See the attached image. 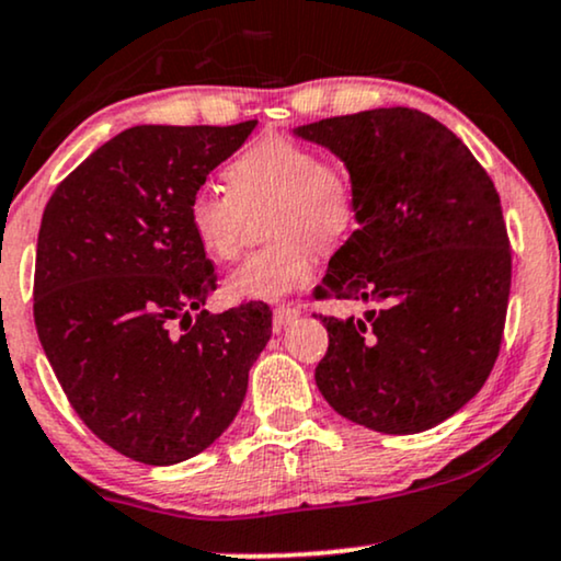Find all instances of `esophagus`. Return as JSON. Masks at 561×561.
I'll list each match as a JSON object with an SVG mask.
<instances>
[{
	"label": "esophagus",
	"instance_id": "esophagus-1",
	"mask_svg": "<svg viewBox=\"0 0 561 561\" xmlns=\"http://www.w3.org/2000/svg\"><path fill=\"white\" fill-rule=\"evenodd\" d=\"M297 316H300V308H295V305H276V308H274V331H282L285 325L293 323Z\"/></svg>",
	"mask_w": 561,
	"mask_h": 561
}]
</instances>
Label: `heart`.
Masks as SVG:
<instances>
[{"instance_id": "obj_1", "label": "heart", "mask_w": 561, "mask_h": 561, "mask_svg": "<svg viewBox=\"0 0 561 561\" xmlns=\"http://www.w3.org/2000/svg\"><path fill=\"white\" fill-rule=\"evenodd\" d=\"M225 181L230 191L202 186L186 207L191 236L209 259H236L248 211L272 207L264 219L272 243L245 256L225 282L232 300L274 302L305 287L318 268L316 245L336 248L357 225L350 170L293 137L251 141L228 162Z\"/></svg>"}]
</instances>
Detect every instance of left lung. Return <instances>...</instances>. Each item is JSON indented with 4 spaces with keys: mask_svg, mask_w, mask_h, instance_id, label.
Here are the masks:
<instances>
[{
    "mask_svg": "<svg viewBox=\"0 0 561 561\" xmlns=\"http://www.w3.org/2000/svg\"><path fill=\"white\" fill-rule=\"evenodd\" d=\"M344 160L359 228L316 300L370 302L321 316L316 382L333 411L386 435L445 422L481 391L505 333L513 253L500 194L469 147L416 108H375L297 129Z\"/></svg>",
    "mask_w": 561,
    "mask_h": 561,
    "instance_id": "left-lung-1",
    "label": "left lung"
}]
</instances>
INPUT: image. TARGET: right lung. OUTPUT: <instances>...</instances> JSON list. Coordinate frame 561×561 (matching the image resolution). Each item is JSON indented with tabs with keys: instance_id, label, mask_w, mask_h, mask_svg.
<instances>
[{
	"instance_id": "right-lung-1",
	"label": "right lung",
	"mask_w": 561,
	"mask_h": 561,
	"mask_svg": "<svg viewBox=\"0 0 561 561\" xmlns=\"http://www.w3.org/2000/svg\"><path fill=\"white\" fill-rule=\"evenodd\" d=\"M256 122L131 126L98 147L48 198L33 318L77 416L108 448L170 466L236 420L272 310H202L217 272L186 207Z\"/></svg>"
}]
</instances>
